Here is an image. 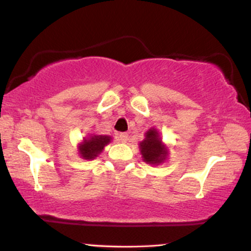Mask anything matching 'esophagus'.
Wrapping results in <instances>:
<instances>
[{
  "label": "esophagus",
  "instance_id": "obj_1",
  "mask_svg": "<svg viewBox=\"0 0 251 251\" xmlns=\"http://www.w3.org/2000/svg\"><path fill=\"white\" fill-rule=\"evenodd\" d=\"M118 140L120 143H126L128 140V135L127 133H119L118 134Z\"/></svg>",
  "mask_w": 251,
  "mask_h": 251
}]
</instances>
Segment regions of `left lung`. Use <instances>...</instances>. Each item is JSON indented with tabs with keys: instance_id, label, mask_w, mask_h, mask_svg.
Here are the masks:
<instances>
[{
	"instance_id": "8db88e82",
	"label": "left lung",
	"mask_w": 251,
	"mask_h": 251,
	"mask_svg": "<svg viewBox=\"0 0 251 251\" xmlns=\"http://www.w3.org/2000/svg\"><path fill=\"white\" fill-rule=\"evenodd\" d=\"M143 160L151 165L163 164L169 157V148L163 143L159 131L155 127L148 129L143 142L139 143Z\"/></svg>"
}]
</instances>
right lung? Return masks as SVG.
Instances as JSON below:
<instances>
[{"label": "right lung", "mask_w": 251, "mask_h": 251, "mask_svg": "<svg viewBox=\"0 0 251 251\" xmlns=\"http://www.w3.org/2000/svg\"><path fill=\"white\" fill-rule=\"evenodd\" d=\"M112 142L111 135L89 134L77 144V152L80 158L85 160H93L103 151L106 145Z\"/></svg>", "instance_id": "add662e5"}]
</instances>
